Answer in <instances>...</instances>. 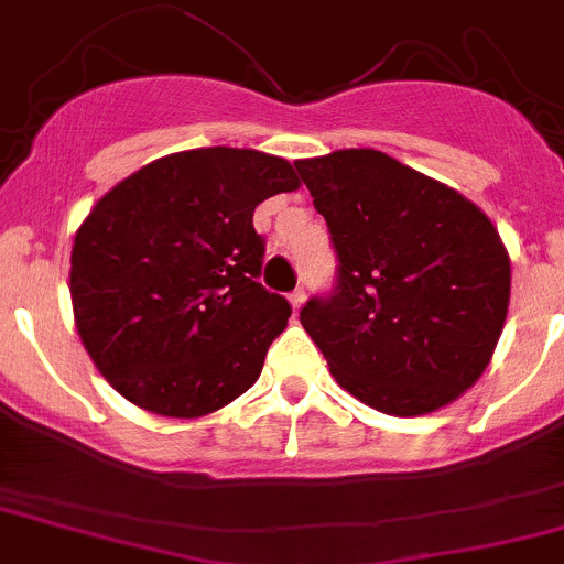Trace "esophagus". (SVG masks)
I'll use <instances>...</instances> for the list:
<instances>
[{"mask_svg": "<svg viewBox=\"0 0 564 564\" xmlns=\"http://www.w3.org/2000/svg\"><path fill=\"white\" fill-rule=\"evenodd\" d=\"M304 299H307V293H304V288H296V291L291 293V307H293V313H299V310L304 307Z\"/></svg>", "mask_w": 564, "mask_h": 564, "instance_id": "obj_1", "label": "esophagus"}]
</instances>
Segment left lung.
I'll use <instances>...</instances> for the list:
<instances>
[{
    "label": "left lung",
    "mask_w": 564,
    "mask_h": 564,
    "mask_svg": "<svg viewBox=\"0 0 564 564\" xmlns=\"http://www.w3.org/2000/svg\"><path fill=\"white\" fill-rule=\"evenodd\" d=\"M337 251V288L302 310L343 390L395 417L452 404L490 366L509 251L470 198L377 149L296 160Z\"/></svg>",
    "instance_id": "obj_1"
}]
</instances>
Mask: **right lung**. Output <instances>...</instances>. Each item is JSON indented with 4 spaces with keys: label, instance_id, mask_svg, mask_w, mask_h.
Returning a JSON list of instances; mask_svg holds the SVG:
<instances>
[{
    "label": "right lung",
    "instance_id": "1",
    "mask_svg": "<svg viewBox=\"0 0 564 564\" xmlns=\"http://www.w3.org/2000/svg\"><path fill=\"white\" fill-rule=\"evenodd\" d=\"M296 187L285 158L207 147L152 160L96 202L68 291L85 351L127 401L202 417L257 382L291 304L257 282L251 216Z\"/></svg>",
    "mask_w": 564,
    "mask_h": 564
}]
</instances>
